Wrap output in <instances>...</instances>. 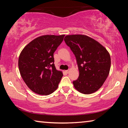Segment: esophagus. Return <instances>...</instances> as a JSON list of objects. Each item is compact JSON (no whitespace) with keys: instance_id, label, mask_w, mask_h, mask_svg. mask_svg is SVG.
Returning a JSON list of instances; mask_svg holds the SVG:
<instances>
[{"instance_id":"esophagus-1","label":"esophagus","mask_w":128,"mask_h":128,"mask_svg":"<svg viewBox=\"0 0 128 128\" xmlns=\"http://www.w3.org/2000/svg\"><path fill=\"white\" fill-rule=\"evenodd\" d=\"M66 73H69V70H66Z\"/></svg>"}]
</instances>
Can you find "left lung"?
I'll use <instances>...</instances> for the list:
<instances>
[{
  "mask_svg": "<svg viewBox=\"0 0 128 128\" xmlns=\"http://www.w3.org/2000/svg\"><path fill=\"white\" fill-rule=\"evenodd\" d=\"M64 41L76 59L80 72L73 81L76 89L84 94L96 92L107 79L111 57L107 50L94 39L85 35H69Z\"/></svg>",
  "mask_w": 128,
  "mask_h": 128,
  "instance_id": "8db88e82",
  "label": "left lung"
}]
</instances>
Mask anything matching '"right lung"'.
Instances as JSON below:
<instances>
[{
  "label": "right lung",
  "instance_id": "add662e5",
  "mask_svg": "<svg viewBox=\"0 0 128 128\" xmlns=\"http://www.w3.org/2000/svg\"><path fill=\"white\" fill-rule=\"evenodd\" d=\"M65 35H46L34 39L22 50L18 68L25 83L36 94L48 95L58 87L62 73L54 64V53Z\"/></svg>",
  "mask_w": 128,
  "mask_h": 128
}]
</instances>
